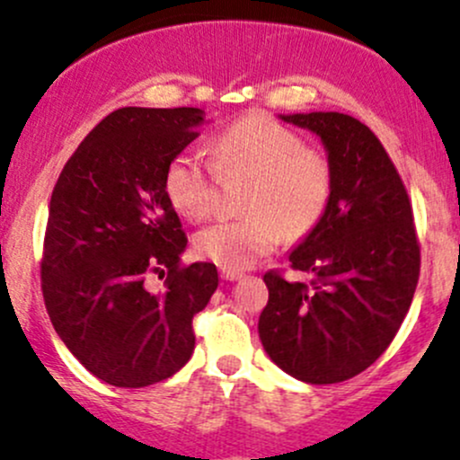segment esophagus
Segmentation results:
<instances>
[{"instance_id": "esophagus-1", "label": "esophagus", "mask_w": 460, "mask_h": 460, "mask_svg": "<svg viewBox=\"0 0 460 460\" xmlns=\"http://www.w3.org/2000/svg\"><path fill=\"white\" fill-rule=\"evenodd\" d=\"M241 276H243V274H241V271L221 268V279H224V280H239Z\"/></svg>"}]
</instances>
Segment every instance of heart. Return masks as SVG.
Returning a JSON list of instances; mask_svg holds the SVG:
<instances>
[{
	"label": "heart",
	"mask_w": 460,
	"mask_h": 460,
	"mask_svg": "<svg viewBox=\"0 0 460 460\" xmlns=\"http://www.w3.org/2000/svg\"><path fill=\"white\" fill-rule=\"evenodd\" d=\"M208 151L212 162L204 151L184 149L166 166L164 192L181 217L201 221L210 215L219 172L250 175V184L243 217L217 221L195 234L201 259L224 270L250 268L283 236L298 241L323 221L333 195V166L276 118L245 113L212 137Z\"/></svg>",
	"instance_id": "b5f03b06"
}]
</instances>
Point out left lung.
Instances as JSON below:
<instances>
[{
  "label": "left lung",
  "mask_w": 460,
  "mask_h": 460,
  "mask_svg": "<svg viewBox=\"0 0 460 460\" xmlns=\"http://www.w3.org/2000/svg\"><path fill=\"white\" fill-rule=\"evenodd\" d=\"M280 120L314 131L333 166L323 221L289 254L311 283L263 276L270 300L259 338L271 362L307 384H338L367 370L397 335L417 289L421 252L406 186L382 142L338 111Z\"/></svg>",
  "instance_id": "1"
}]
</instances>
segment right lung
I'll return each mask as SVG.
<instances>
[{
  "mask_svg": "<svg viewBox=\"0 0 460 460\" xmlns=\"http://www.w3.org/2000/svg\"><path fill=\"white\" fill-rule=\"evenodd\" d=\"M197 107H122L63 166L43 241L41 289L54 331L118 388L171 377L195 349L192 315L219 285L212 263L181 265L184 230L164 192L171 157L199 133ZM151 273L165 288L146 285Z\"/></svg>",
  "mask_w": 460,
  "mask_h": 460,
  "instance_id": "right-lung-1",
  "label": "right lung"
}]
</instances>
